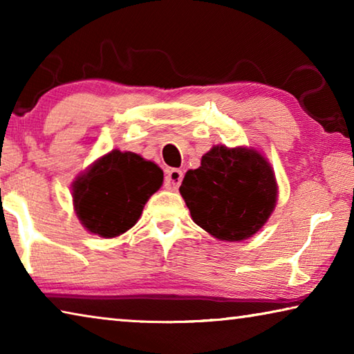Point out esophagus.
<instances>
[{"instance_id": "1", "label": "esophagus", "mask_w": 354, "mask_h": 354, "mask_svg": "<svg viewBox=\"0 0 354 354\" xmlns=\"http://www.w3.org/2000/svg\"><path fill=\"white\" fill-rule=\"evenodd\" d=\"M183 171L178 170V169H171L167 171V176H165V187L169 190H178L179 185L183 183Z\"/></svg>"}]
</instances>
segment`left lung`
<instances>
[{
	"instance_id": "8db88e82",
	"label": "left lung",
	"mask_w": 354,
	"mask_h": 354,
	"mask_svg": "<svg viewBox=\"0 0 354 354\" xmlns=\"http://www.w3.org/2000/svg\"><path fill=\"white\" fill-rule=\"evenodd\" d=\"M192 218L220 241H243L261 230L277 205L270 164L251 148L214 147L179 187Z\"/></svg>"
}]
</instances>
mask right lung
Listing matches in <instances>:
<instances>
[{
	"instance_id": "add662e5",
	"label": "right lung",
	"mask_w": 354,
	"mask_h": 354,
	"mask_svg": "<svg viewBox=\"0 0 354 354\" xmlns=\"http://www.w3.org/2000/svg\"><path fill=\"white\" fill-rule=\"evenodd\" d=\"M164 173L139 154L113 149L73 185L81 223L93 234L115 237L136 225L143 206L162 185Z\"/></svg>"
}]
</instances>
